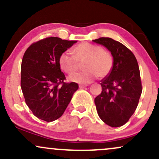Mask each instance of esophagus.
<instances>
[{"label": "esophagus", "mask_w": 159, "mask_h": 159, "mask_svg": "<svg viewBox=\"0 0 159 159\" xmlns=\"http://www.w3.org/2000/svg\"><path fill=\"white\" fill-rule=\"evenodd\" d=\"M87 84H79V87L80 88H84V87H87Z\"/></svg>", "instance_id": "obj_1"}]
</instances>
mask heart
<instances>
[{"mask_svg":"<svg viewBox=\"0 0 159 159\" xmlns=\"http://www.w3.org/2000/svg\"><path fill=\"white\" fill-rule=\"evenodd\" d=\"M62 53L59 57V65L61 69L68 74L75 71L79 63L84 61L82 68L85 70L71 74L69 80L78 84L92 82L97 77L104 78L111 72L113 67V57L107 51L98 45L90 43H81L72 50Z\"/></svg>","mask_w":159,"mask_h":159,"instance_id":"1","label":"heart"}]
</instances>
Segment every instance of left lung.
<instances>
[{"instance_id": "8db88e82", "label": "left lung", "mask_w": 159, "mask_h": 159, "mask_svg": "<svg viewBox=\"0 0 159 159\" xmlns=\"http://www.w3.org/2000/svg\"><path fill=\"white\" fill-rule=\"evenodd\" d=\"M93 41L107 48L114 59L111 72L101 81V94L94 100L98 116L111 127L122 126L135 111L142 93L138 61L127 47L111 38Z\"/></svg>"}]
</instances>
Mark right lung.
Returning a JSON list of instances; mask_svg holds the SVG:
<instances>
[{
	"label": "right lung",
	"mask_w": 159,
	"mask_h": 159,
	"mask_svg": "<svg viewBox=\"0 0 159 159\" xmlns=\"http://www.w3.org/2000/svg\"><path fill=\"white\" fill-rule=\"evenodd\" d=\"M77 41L47 37L27 48L21 66V87L33 114L46 122L63 115L78 89L75 82L66 83L59 57Z\"/></svg>",
	"instance_id": "obj_1"
}]
</instances>
